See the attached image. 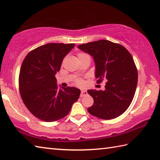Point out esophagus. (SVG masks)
I'll return each mask as SVG.
<instances>
[{"label": "esophagus", "instance_id": "34e87169", "mask_svg": "<svg viewBox=\"0 0 160 160\" xmlns=\"http://www.w3.org/2000/svg\"><path fill=\"white\" fill-rule=\"evenodd\" d=\"M87 94V92H86V91H84V90L81 91V93H80V97H81V98H82V97L85 96Z\"/></svg>", "mask_w": 160, "mask_h": 160}]
</instances>
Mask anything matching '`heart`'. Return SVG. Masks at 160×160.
<instances>
[{
  "instance_id": "1",
  "label": "heart",
  "mask_w": 160,
  "mask_h": 160,
  "mask_svg": "<svg viewBox=\"0 0 160 160\" xmlns=\"http://www.w3.org/2000/svg\"><path fill=\"white\" fill-rule=\"evenodd\" d=\"M86 55H87V54H85V53L79 52V53H78V58H80L83 57V56ZM74 82H75V83H76V84H78V85H80V84H82V80L80 79V78H76V79L74 80Z\"/></svg>"
}]
</instances>
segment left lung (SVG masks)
Listing matches in <instances>:
<instances>
[{"label":"left lung","instance_id":"obj_1","mask_svg":"<svg viewBox=\"0 0 160 160\" xmlns=\"http://www.w3.org/2000/svg\"><path fill=\"white\" fill-rule=\"evenodd\" d=\"M78 48L93 58L96 82L106 80L104 91H87L93 98L88 112L104 120L119 117L129 108L137 85L138 73L132 55L124 46L105 39Z\"/></svg>","mask_w":160,"mask_h":160}]
</instances>
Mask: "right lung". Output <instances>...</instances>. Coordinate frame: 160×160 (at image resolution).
Listing matches in <instances>:
<instances>
[{
  "instance_id": "1",
  "label": "right lung",
  "mask_w": 160,
  "mask_h": 160,
  "mask_svg": "<svg viewBox=\"0 0 160 160\" xmlns=\"http://www.w3.org/2000/svg\"><path fill=\"white\" fill-rule=\"evenodd\" d=\"M75 43H50L37 47L24 58L18 88L28 110L39 119L56 121L65 117L78 101L80 90L76 87L58 89L55 74Z\"/></svg>"
}]
</instances>
